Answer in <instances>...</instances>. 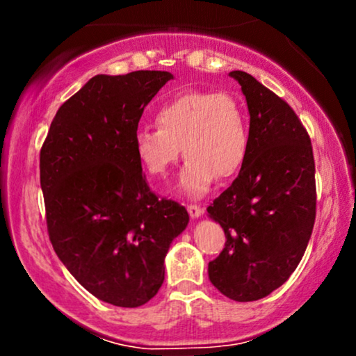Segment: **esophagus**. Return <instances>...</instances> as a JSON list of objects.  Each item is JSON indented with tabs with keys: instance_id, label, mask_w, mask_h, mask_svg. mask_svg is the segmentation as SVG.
Instances as JSON below:
<instances>
[{
	"instance_id": "esophagus-1",
	"label": "esophagus",
	"mask_w": 356,
	"mask_h": 356,
	"mask_svg": "<svg viewBox=\"0 0 356 356\" xmlns=\"http://www.w3.org/2000/svg\"><path fill=\"white\" fill-rule=\"evenodd\" d=\"M187 211H189L192 219L199 218V216H201L204 212V209L201 206H199V204H189V206H187Z\"/></svg>"
}]
</instances>
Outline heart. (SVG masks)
Returning a JSON list of instances; mask_svg holds the SVG:
<instances>
[{"instance_id":"obj_1","label":"heart","mask_w":356,"mask_h":356,"mask_svg":"<svg viewBox=\"0 0 356 356\" xmlns=\"http://www.w3.org/2000/svg\"><path fill=\"white\" fill-rule=\"evenodd\" d=\"M155 122L157 129L142 127L134 138L138 162L150 175L161 177L184 150L187 161L179 186L186 194H204L216 177H232L246 161L248 112L232 93L179 92L159 105Z\"/></svg>"}]
</instances>
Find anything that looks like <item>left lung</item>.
<instances>
[{
  "label": "left lung",
  "mask_w": 356,
  "mask_h": 356,
  "mask_svg": "<svg viewBox=\"0 0 356 356\" xmlns=\"http://www.w3.org/2000/svg\"><path fill=\"white\" fill-rule=\"evenodd\" d=\"M246 97L249 150L238 177L207 207L226 244L207 268L234 301L268 296L303 257L316 218L313 147L295 110L246 72H231Z\"/></svg>",
  "instance_id": "1"
}]
</instances>
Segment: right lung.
I'll use <instances>...</instances> for the list:
<instances>
[{"mask_svg": "<svg viewBox=\"0 0 356 356\" xmlns=\"http://www.w3.org/2000/svg\"><path fill=\"white\" fill-rule=\"evenodd\" d=\"M169 72L97 75L58 108L40 150L51 246L99 300L137 308L164 283L186 207L159 199L136 154L138 120Z\"/></svg>", "mask_w": 356, "mask_h": 356, "instance_id": "add662e5", "label": "right lung"}]
</instances>
